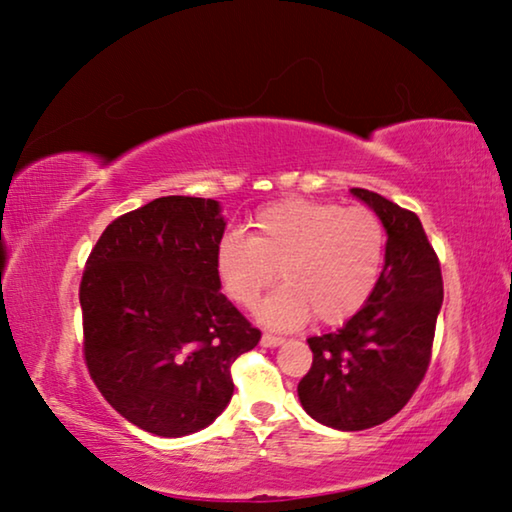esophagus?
I'll return each mask as SVG.
<instances>
[{
    "label": "esophagus",
    "mask_w": 512,
    "mask_h": 512,
    "mask_svg": "<svg viewBox=\"0 0 512 512\" xmlns=\"http://www.w3.org/2000/svg\"><path fill=\"white\" fill-rule=\"evenodd\" d=\"M285 342V338H280V335H273V333H264L262 335V345L264 347H278Z\"/></svg>",
    "instance_id": "obj_1"
}]
</instances>
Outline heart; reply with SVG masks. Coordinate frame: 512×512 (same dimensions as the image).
<instances>
[{"label": "heart", "instance_id": "b5f03b06", "mask_svg": "<svg viewBox=\"0 0 512 512\" xmlns=\"http://www.w3.org/2000/svg\"><path fill=\"white\" fill-rule=\"evenodd\" d=\"M384 225L365 207L287 200L264 207L250 234H227L216 246V276L227 299L253 308L266 289L282 282L259 308V319L294 329L317 319L340 326L363 310L384 269Z\"/></svg>", "mask_w": 512, "mask_h": 512}]
</instances>
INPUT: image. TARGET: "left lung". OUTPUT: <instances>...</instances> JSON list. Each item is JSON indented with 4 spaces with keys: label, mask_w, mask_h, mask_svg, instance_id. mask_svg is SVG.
Instances as JSON below:
<instances>
[{
    "label": "left lung",
    "mask_w": 512,
    "mask_h": 512,
    "mask_svg": "<svg viewBox=\"0 0 512 512\" xmlns=\"http://www.w3.org/2000/svg\"><path fill=\"white\" fill-rule=\"evenodd\" d=\"M352 193L386 227V264L358 315L338 331L308 338L312 365L299 381L303 409L345 432L381 425L411 400L430 368L444 301L439 257L416 213L372 190Z\"/></svg>",
    "instance_id": "1"
}]
</instances>
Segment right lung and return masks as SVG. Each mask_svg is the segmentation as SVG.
I'll use <instances>...</instances> for the list:
<instances>
[{"mask_svg": "<svg viewBox=\"0 0 512 512\" xmlns=\"http://www.w3.org/2000/svg\"><path fill=\"white\" fill-rule=\"evenodd\" d=\"M216 200L170 195L105 227L80 282L82 352L126 421L186 437L232 400V363L262 333L220 294Z\"/></svg>", "mask_w": 512, "mask_h": 512, "instance_id": "1", "label": "right lung"}]
</instances>
